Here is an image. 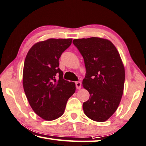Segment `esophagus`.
I'll return each mask as SVG.
<instances>
[{
  "label": "esophagus",
  "instance_id": "obj_1",
  "mask_svg": "<svg viewBox=\"0 0 146 146\" xmlns=\"http://www.w3.org/2000/svg\"><path fill=\"white\" fill-rule=\"evenodd\" d=\"M75 83H76V86L77 89H80L81 87V83L80 81H76Z\"/></svg>",
  "mask_w": 146,
  "mask_h": 146
}]
</instances>
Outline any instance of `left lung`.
Returning a JSON list of instances; mask_svg holds the SVG:
<instances>
[{
  "label": "left lung",
  "instance_id": "obj_1",
  "mask_svg": "<svg viewBox=\"0 0 146 146\" xmlns=\"http://www.w3.org/2000/svg\"><path fill=\"white\" fill-rule=\"evenodd\" d=\"M73 43L84 59L86 74L83 86L90 94L83 104L84 113L94 121H106L117 110L123 94L125 70L121 56L104 38L74 39Z\"/></svg>",
  "mask_w": 146,
  "mask_h": 146
}]
</instances>
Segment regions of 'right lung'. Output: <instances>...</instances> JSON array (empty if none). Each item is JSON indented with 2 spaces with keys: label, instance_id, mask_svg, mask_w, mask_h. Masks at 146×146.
<instances>
[{
  "label": "right lung",
  "instance_id": "right-lung-1",
  "mask_svg": "<svg viewBox=\"0 0 146 146\" xmlns=\"http://www.w3.org/2000/svg\"><path fill=\"white\" fill-rule=\"evenodd\" d=\"M72 38H50L37 42L28 51L23 70V86L31 107L41 118L53 121L65 111L76 85L63 78L59 59Z\"/></svg>",
  "mask_w": 146,
  "mask_h": 146
}]
</instances>
